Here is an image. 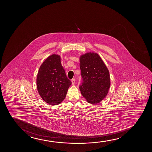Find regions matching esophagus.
<instances>
[{
	"instance_id": "obj_1",
	"label": "esophagus",
	"mask_w": 152,
	"mask_h": 152,
	"mask_svg": "<svg viewBox=\"0 0 152 152\" xmlns=\"http://www.w3.org/2000/svg\"><path fill=\"white\" fill-rule=\"evenodd\" d=\"M72 85H74L75 83V78H73V79H72Z\"/></svg>"
}]
</instances>
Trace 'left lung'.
<instances>
[{"label":"left lung","mask_w":152,"mask_h":152,"mask_svg":"<svg viewBox=\"0 0 152 152\" xmlns=\"http://www.w3.org/2000/svg\"><path fill=\"white\" fill-rule=\"evenodd\" d=\"M81 94L87 101L96 104L105 98L110 87V73L99 54L89 52L80 57Z\"/></svg>","instance_id":"1"}]
</instances>
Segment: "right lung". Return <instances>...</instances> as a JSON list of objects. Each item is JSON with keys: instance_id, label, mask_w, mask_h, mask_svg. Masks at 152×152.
<instances>
[{"instance_id": "1", "label": "right lung", "mask_w": 152, "mask_h": 152, "mask_svg": "<svg viewBox=\"0 0 152 152\" xmlns=\"http://www.w3.org/2000/svg\"><path fill=\"white\" fill-rule=\"evenodd\" d=\"M36 83L38 93L45 102L52 105L62 102L72 82L61 65L60 56L52 54L42 63Z\"/></svg>"}]
</instances>
